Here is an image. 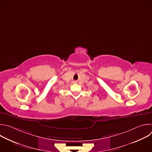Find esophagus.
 Returning a JSON list of instances; mask_svg holds the SVG:
<instances>
[{
    "label": "esophagus",
    "instance_id": "1",
    "mask_svg": "<svg viewBox=\"0 0 152 152\" xmlns=\"http://www.w3.org/2000/svg\"><path fill=\"white\" fill-rule=\"evenodd\" d=\"M73 83H76V81H73Z\"/></svg>",
    "mask_w": 152,
    "mask_h": 152
}]
</instances>
